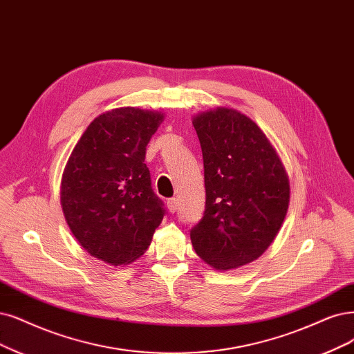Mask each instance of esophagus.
Returning <instances> with one entry per match:
<instances>
[{
	"label": "esophagus",
	"instance_id": "34e87169",
	"mask_svg": "<svg viewBox=\"0 0 354 354\" xmlns=\"http://www.w3.org/2000/svg\"><path fill=\"white\" fill-rule=\"evenodd\" d=\"M166 203H167V208L170 213H175L178 210V200L176 198H169Z\"/></svg>",
	"mask_w": 354,
	"mask_h": 354
}]
</instances>
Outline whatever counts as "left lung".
<instances>
[{
    "label": "left lung",
    "mask_w": 354,
    "mask_h": 354,
    "mask_svg": "<svg viewBox=\"0 0 354 354\" xmlns=\"http://www.w3.org/2000/svg\"><path fill=\"white\" fill-rule=\"evenodd\" d=\"M192 125L203 151L205 210L191 242L213 268H238L263 255L279 233L289 208V178L246 115L217 108L195 116Z\"/></svg>",
    "instance_id": "1"
}]
</instances>
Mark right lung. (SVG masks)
<instances>
[{"instance_id": "add662e5", "label": "right lung", "mask_w": 354, "mask_h": 354, "mask_svg": "<svg viewBox=\"0 0 354 354\" xmlns=\"http://www.w3.org/2000/svg\"><path fill=\"white\" fill-rule=\"evenodd\" d=\"M163 113L118 108L84 131L62 174L65 220L84 250L111 266L141 257L166 210L151 188L146 147Z\"/></svg>"}]
</instances>
